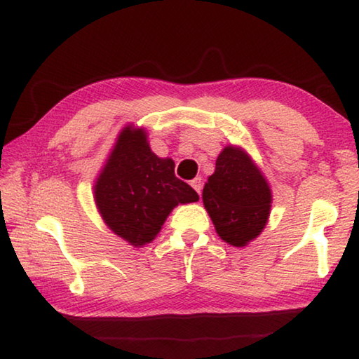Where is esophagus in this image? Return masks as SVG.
Masks as SVG:
<instances>
[{"instance_id": "esophagus-1", "label": "esophagus", "mask_w": 359, "mask_h": 359, "mask_svg": "<svg viewBox=\"0 0 359 359\" xmlns=\"http://www.w3.org/2000/svg\"><path fill=\"white\" fill-rule=\"evenodd\" d=\"M190 185L194 188V191H196L198 194H201V190H203V179L201 177H194Z\"/></svg>"}]
</instances>
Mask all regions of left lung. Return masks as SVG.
I'll list each match as a JSON object with an SVG mask.
<instances>
[{
  "label": "left lung",
  "mask_w": 359,
  "mask_h": 359,
  "mask_svg": "<svg viewBox=\"0 0 359 359\" xmlns=\"http://www.w3.org/2000/svg\"><path fill=\"white\" fill-rule=\"evenodd\" d=\"M203 203L220 239L245 247L266 226L272 191L252 156L239 145H226L205 182Z\"/></svg>",
  "instance_id": "8db88e82"
}]
</instances>
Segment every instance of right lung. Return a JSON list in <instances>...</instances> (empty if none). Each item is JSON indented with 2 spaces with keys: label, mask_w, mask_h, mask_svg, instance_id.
Wrapping results in <instances>:
<instances>
[{
  "label": "right lung",
  "mask_w": 359,
  "mask_h": 359,
  "mask_svg": "<svg viewBox=\"0 0 359 359\" xmlns=\"http://www.w3.org/2000/svg\"><path fill=\"white\" fill-rule=\"evenodd\" d=\"M172 158L151 151L147 130L126 125L118 133L93 185L102 222L133 247H144L160 233L179 204L196 203L193 188L175 177Z\"/></svg>",
  "instance_id": "obj_1"
}]
</instances>
